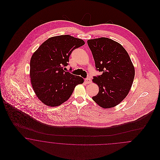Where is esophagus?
I'll use <instances>...</instances> for the list:
<instances>
[{"instance_id":"esophagus-1","label":"esophagus","mask_w":160,"mask_h":160,"mask_svg":"<svg viewBox=\"0 0 160 160\" xmlns=\"http://www.w3.org/2000/svg\"><path fill=\"white\" fill-rule=\"evenodd\" d=\"M84 82L86 84H90L92 82L91 79L90 78H87L85 79Z\"/></svg>"}]
</instances>
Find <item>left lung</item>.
Returning <instances> with one entry per match:
<instances>
[{"label": "left lung", "instance_id": "obj_1", "mask_svg": "<svg viewBox=\"0 0 160 160\" xmlns=\"http://www.w3.org/2000/svg\"><path fill=\"white\" fill-rule=\"evenodd\" d=\"M96 69L101 75L93 77L98 93L92 99L104 108L119 104L129 93L135 70L129 55L119 43L108 38L89 39Z\"/></svg>", "mask_w": 160, "mask_h": 160}]
</instances>
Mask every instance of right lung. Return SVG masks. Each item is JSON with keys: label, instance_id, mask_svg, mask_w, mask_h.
<instances>
[{"label": "right lung", "instance_id": "add662e5", "mask_svg": "<svg viewBox=\"0 0 160 160\" xmlns=\"http://www.w3.org/2000/svg\"><path fill=\"white\" fill-rule=\"evenodd\" d=\"M84 44L83 40L69 35L53 37L33 54L31 83L37 97L47 106H60L69 98L77 84L83 83L82 77L65 70L72 52Z\"/></svg>", "mask_w": 160, "mask_h": 160}]
</instances>
